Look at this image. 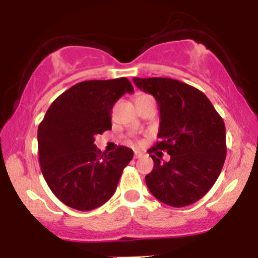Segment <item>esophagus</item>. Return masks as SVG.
<instances>
[{
  "instance_id": "34e87169",
  "label": "esophagus",
  "mask_w": 258,
  "mask_h": 258,
  "mask_svg": "<svg viewBox=\"0 0 258 258\" xmlns=\"http://www.w3.org/2000/svg\"><path fill=\"white\" fill-rule=\"evenodd\" d=\"M143 157V154L141 152H135V154H134V158L135 159H140V158H142Z\"/></svg>"
}]
</instances>
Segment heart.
Returning <instances> with one entry per match:
<instances>
[{"mask_svg":"<svg viewBox=\"0 0 258 258\" xmlns=\"http://www.w3.org/2000/svg\"><path fill=\"white\" fill-rule=\"evenodd\" d=\"M143 97H147V94H137V95H136V99L143 98Z\"/></svg>","mask_w":258,"mask_h":258,"instance_id":"heart-1","label":"heart"}]
</instances>
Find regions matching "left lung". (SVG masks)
I'll return each mask as SVG.
<instances>
[{
  "mask_svg": "<svg viewBox=\"0 0 258 258\" xmlns=\"http://www.w3.org/2000/svg\"><path fill=\"white\" fill-rule=\"evenodd\" d=\"M134 82L155 98L160 111L159 141L148 151L154 161L146 176L149 191L171 207L197 202L212 188L224 165L222 116L201 90L183 82L161 77H135ZM159 150L168 152L171 160L161 162Z\"/></svg>",
  "mask_w": 258,
  "mask_h": 258,
  "instance_id": "1",
  "label": "left lung"
}]
</instances>
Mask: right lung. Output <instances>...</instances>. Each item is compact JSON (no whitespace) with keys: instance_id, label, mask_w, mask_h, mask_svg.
I'll return each mask as SVG.
<instances>
[{"instance_id":"1","label":"right lung","mask_w":258,"mask_h":258,"mask_svg":"<svg viewBox=\"0 0 258 258\" xmlns=\"http://www.w3.org/2000/svg\"><path fill=\"white\" fill-rule=\"evenodd\" d=\"M134 87L126 77L84 81L53 100L38 128L39 163L44 179L62 203L92 211L107 202L134 152L118 146L101 152L95 135L111 130V110Z\"/></svg>"}]
</instances>
